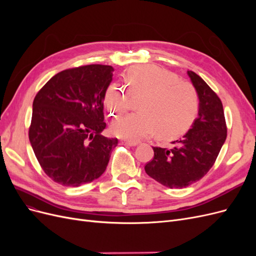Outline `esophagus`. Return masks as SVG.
<instances>
[{
    "label": "esophagus",
    "instance_id": "1",
    "mask_svg": "<svg viewBox=\"0 0 256 256\" xmlns=\"http://www.w3.org/2000/svg\"><path fill=\"white\" fill-rule=\"evenodd\" d=\"M122 145H127V146H136L138 143L136 141H128V140H122L120 141Z\"/></svg>",
    "mask_w": 256,
    "mask_h": 256
}]
</instances>
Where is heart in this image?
I'll return each instance as SVG.
<instances>
[{"label":"heart","mask_w":256,"mask_h":256,"mask_svg":"<svg viewBox=\"0 0 256 256\" xmlns=\"http://www.w3.org/2000/svg\"><path fill=\"white\" fill-rule=\"evenodd\" d=\"M128 92L112 83L104 92V106L113 116L129 110L132 102L141 99L138 112L114 120L112 131L131 141L150 136L157 131L161 138H175L187 131L196 118L200 99L192 84L157 65L130 68L125 76Z\"/></svg>","instance_id":"obj_1"}]
</instances>
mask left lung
I'll return each mask as SVG.
<instances>
[{
  "label": "left lung",
  "instance_id": "left-lung-1",
  "mask_svg": "<svg viewBox=\"0 0 256 256\" xmlns=\"http://www.w3.org/2000/svg\"><path fill=\"white\" fill-rule=\"evenodd\" d=\"M198 99V116L188 132L171 147H152L154 158L146 164V174L168 188L182 189L204 177L214 166L226 138L223 106L208 84L187 72Z\"/></svg>",
  "mask_w": 256,
  "mask_h": 256
}]
</instances>
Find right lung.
<instances>
[{
	"label": "right lung",
	"instance_id": "obj_1",
	"mask_svg": "<svg viewBox=\"0 0 256 256\" xmlns=\"http://www.w3.org/2000/svg\"><path fill=\"white\" fill-rule=\"evenodd\" d=\"M113 67L86 65L53 76L33 102L28 138L44 172L65 187H79L106 171L118 138L102 134L104 92Z\"/></svg>",
	"mask_w": 256,
	"mask_h": 256
}]
</instances>
